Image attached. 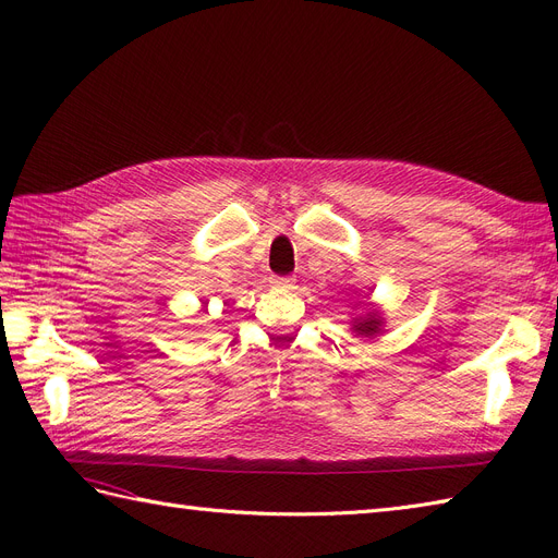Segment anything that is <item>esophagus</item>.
Here are the masks:
<instances>
[{
    "instance_id": "esophagus-1",
    "label": "esophagus",
    "mask_w": 558,
    "mask_h": 558,
    "mask_svg": "<svg viewBox=\"0 0 558 558\" xmlns=\"http://www.w3.org/2000/svg\"><path fill=\"white\" fill-rule=\"evenodd\" d=\"M269 283H272L275 289H281V291H291L293 286H295V279H291V277H272V279H269Z\"/></svg>"
}]
</instances>
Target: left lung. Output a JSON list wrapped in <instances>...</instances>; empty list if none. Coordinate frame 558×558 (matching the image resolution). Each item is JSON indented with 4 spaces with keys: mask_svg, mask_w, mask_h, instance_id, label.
I'll return each mask as SVG.
<instances>
[{
    "mask_svg": "<svg viewBox=\"0 0 558 558\" xmlns=\"http://www.w3.org/2000/svg\"><path fill=\"white\" fill-rule=\"evenodd\" d=\"M384 324H386L384 312L375 305V302L373 305L367 302L365 314H359L351 318V332L361 337V340H375V337H379L384 332Z\"/></svg>",
    "mask_w": 558,
    "mask_h": 558,
    "instance_id": "8db88e82",
    "label": "left lung"
}]
</instances>
